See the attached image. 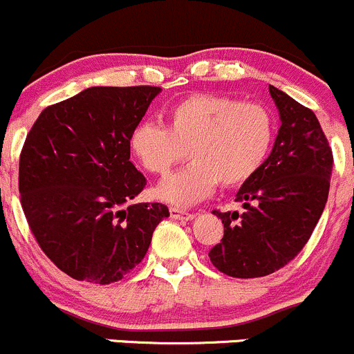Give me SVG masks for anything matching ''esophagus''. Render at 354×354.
I'll return each instance as SVG.
<instances>
[{"label": "esophagus", "mask_w": 354, "mask_h": 354, "mask_svg": "<svg viewBox=\"0 0 354 354\" xmlns=\"http://www.w3.org/2000/svg\"><path fill=\"white\" fill-rule=\"evenodd\" d=\"M170 216L176 218V220H192L196 216V213L180 209V207H170Z\"/></svg>", "instance_id": "34e87169"}]
</instances>
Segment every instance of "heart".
Instances as JSON below:
<instances>
[{"mask_svg":"<svg viewBox=\"0 0 354 354\" xmlns=\"http://www.w3.org/2000/svg\"><path fill=\"white\" fill-rule=\"evenodd\" d=\"M274 138V115L266 105L196 93L169 109L167 127L138 124L129 147L141 167L160 177L185 156L192 160L158 187L162 199L187 206L206 198L216 184L225 189L245 184L264 165Z\"/></svg>","mask_w":354,"mask_h":354,"instance_id":"obj_1","label":"heart"}]
</instances>
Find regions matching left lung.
<instances>
[{"instance_id":"obj_1","label":"left lung","mask_w":354,"mask_h":354,"mask_svg":"<svg viewBox=\"0 0 354 354\" xmlns=\"http://www.w3.org/2000/svg\"><path fill=\"white\" fill-rule=\"evenodd\" d=\"M269 93L281 127L264 165L236 192L245 213L213 211L225 230L209 259L232 278H261L293 261L329 196L334 156L319 119L276 86L269 85Z\"/></svg>"}]
</instances>
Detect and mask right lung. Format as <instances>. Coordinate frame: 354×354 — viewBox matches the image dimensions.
I'll return each instance as SVG.
<instances>
[{
  "mask_svg": "<svg viewBox=\"0 0 354 354\" xmlns=\"http://www.w3.org/2000/svg\"><path fill=\"white\" fill-rule=\"evenodd\" d=\"M160 86H92L49 105L25 138L18 191L39 247L78 281L111 285L143 261L162 203L129 204L147 178L129 138Z\"/></svg>",
  "mask_w": 354,
  "mask_h": 354,
  "instance_id": "1",
  "label": "right lung"
}]
</instances>
